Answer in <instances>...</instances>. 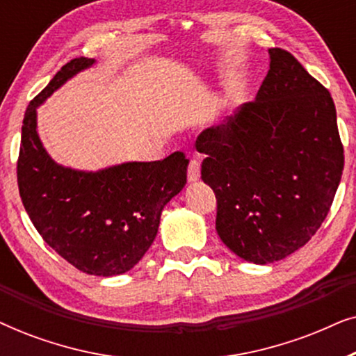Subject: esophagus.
<instances>
[{"mask_svg": "<svg viewBox=\"0 0 356 356\" xmlns=\"http://www.w3.org/2000/svg\"><path fill=\"white\" fill-rule=\"evenodd\" d=\"M199 178H201V162H199V160H191L188 167V179L194 183L197 181Z\"/></svg>", "mask_w": 356, "mask_h": 356, "instance_id": "34e87169", "label": "esophagus"}]
</instances>
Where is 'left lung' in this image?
Masks as SVG:
<instances>
[{"mask_svg": "<svg viewBox=\"0 0 356 356\" xmlns=\"http://www.w3.org/2000/svg\"><path fill=\"white\" fill-rule=\"evenodd\" d=\"M256 100L204 129L201 178L217 197L216 228L228 250L254 264L290 256L319 230L343 170L329 90L291 53L269 50Z\"/></svg>", "mask_w": 356, "mask_h": 356, "instance_id": "1", "label": "left lung"}]
</instances>
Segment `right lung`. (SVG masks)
Segmentation results:
<instances>
[{
  "label": "right lung",
  "mask_w": 356,
  "mask_h": 356,
  "mask_svg": "<svg viewBox=\"0 0 356 356\" xmlns=\"http://www.w3.org/2000/svg\"><path fill=\"white\" fill-rule=\"evenodd\" d=\"M94 58L66 63L29 104L22 123L17 184L33 227L48 246L86 274L133 269L157 236L160 216L186 184L189 160L175 152L157 162H126L99 172L56 163L37 133V106Z\"/></svg>",
  "instance_id": "1"
}]
</instances>
